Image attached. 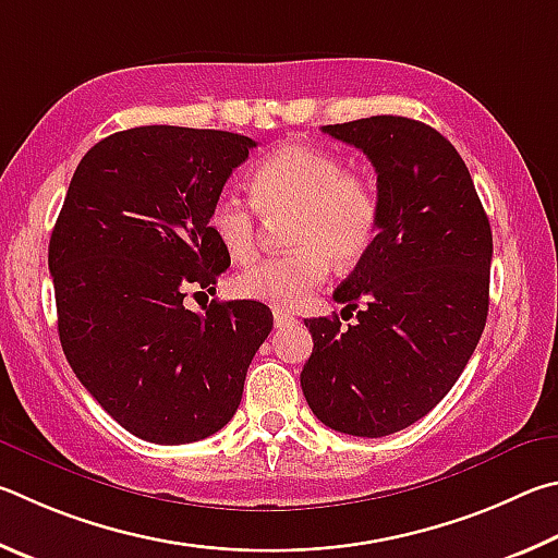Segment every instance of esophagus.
<instances>
[{
    "instance_id": "obj_1",
    "label": "esophagus",
    "mask_w": 558,
    "mask_h": 558,
    "mask_svg": "<svg viewBox=\"0 0 558 558\" xmlns=\"http://www.w3.org/2000/svg\"><path fill=\"white\" fill-rule=\"evenodd\" d=\"M291 324H296L294 316L287 314V311H274V326L284 328V326H291Z\"/></svg>"
}]
</instances>
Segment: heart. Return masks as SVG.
I'll use <instances>...</instances> for the list:
<instances>
[{
  "mask_svg": "<svg viewBox=\"0 0 558 558\" xmlns=\"http://www.w3.org/2000/svg\"><path fill=\"white\" fill-rule=\"evenodd\" d=\"M250 198L222 193L208 213V230L232 262H250L259 247L257 207L264 218L291 215L287 240L294 252L240 271L234 294L274 308H301L324 284L330 259L353 267L379 232V195L363 173L343 169L336 154L289 144L250 175Z\"/></svg>",
  "mask_w": 558,
  "mask_h": 558,
  "instance_id": "heart-1",
  "label": "heart"
}]
</instances>
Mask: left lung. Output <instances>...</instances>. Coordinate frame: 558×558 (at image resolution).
Segmentation results:
<instances>
[{
	"mask_svg": "<svg viewBox=\"0 0 558 558\" xmlns=\"http://www.w3.org/2000/svg\"><path fill=\"white\" fill-rule=\"evenodd\" d=\"M324 132L375 166L379 232L333 299L357 324L306 318L314 353L301 389L320 422L379 438L451 392L483 336L493 232L468 166L434 126L377 114Z\"/></svg>",
	"mask_w": 558,
	"mask_h": 558,
	"instance_id": "8db88e82",
	"label": "left lung"
}]
</instances>
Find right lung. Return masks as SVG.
I'll use <instances>...</instances> for the list:
<instances>
[{
  "label": "right lung",
  "mask_w": 558,
  "mask_h": 558,
  "mask_svg": "<svg viewBox=\"0 0 558 558\" xmlns=\"http://www.w3.org/2000/svg\"><path fill=\"white\" fill-rule=\"evenodd\" d=\"M252 146L220 130L134 126L97 142L68 185L48 242L58 336L87 392L144 441L220 432L271 330L257 301L183 304L230 267L208 213Z\"/></svg>",
  "instance_id": "obj_1"
}]
</instances>
